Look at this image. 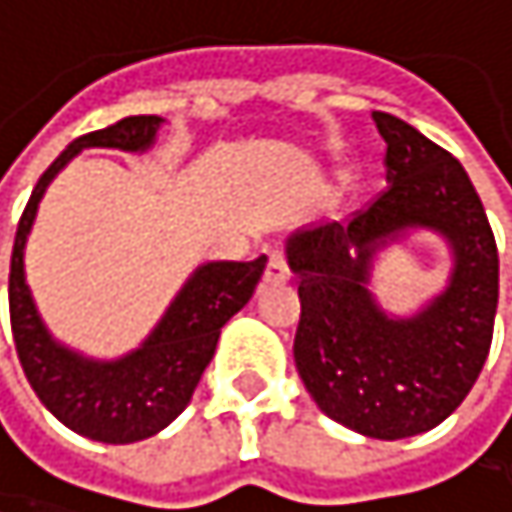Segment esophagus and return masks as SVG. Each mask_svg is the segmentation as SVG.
<instances>
[{"mask_svg":"<svg viewBox=\"0 0 512 512\" xmlns=\"http://www.w3.org/2000/svg\"><path fill=\"white\" fill-rule=\"evenodd\" d=\"M288 276H291V270H288L285 254L282 251H273L270 261H267V270H264V282L267 285H282V282H288Z\"/></svg>","mask_w":512,"mask_h":512,"instance_id":"34e87169","label":"esophagus"}]
</instances>
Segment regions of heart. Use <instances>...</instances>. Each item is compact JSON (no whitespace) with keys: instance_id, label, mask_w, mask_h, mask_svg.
<instances>
[{"instance_id":"b5f03b06","label":"heart","mask_w":512,"mask_h":512,"mask_svg":"<svg viewBox=\"0 0 512 512\" xmlns=\"http://www.w3.org/2000/svg\"><path fill=\"white\" fill-rule=\"evenodd\" d=\"M342 179H345V185H354V182H357V170H354V167H348Z\"/></svg>"}]
</instances>
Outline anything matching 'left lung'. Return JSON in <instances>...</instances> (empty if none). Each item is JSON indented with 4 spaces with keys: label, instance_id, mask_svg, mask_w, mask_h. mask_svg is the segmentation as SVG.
Instances as JSON below:
<instances>
[{
    "label": "left lung",
    "instance_id": "1",
    "mask_svg": "<svg viewBox=\"0 0 512 512\" xmlns=\"http://www.w3.org/2000/svg\"><path fill=\"white\" fill-rule=\"evenodd\" d=\"M387 143V191L348 224L288 236L300 282L297 372L336 423L399 441L444 423L489 357L498 309V248L465 167L414 125L375 110ZM411 229L451 245L448 288L414 316L384 313L371 294L377 254Z\"/></svg>",
    "mask_w": 512,
    "mask_h": 512
}]
</instances>
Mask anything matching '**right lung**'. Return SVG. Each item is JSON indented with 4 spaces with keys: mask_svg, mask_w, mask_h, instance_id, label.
Instances as JSON below:
<instances>
[{
    "mask_svg": "<svg viewBox=\"0 0 512 512\" xmlns=\"http://www.w3.org/2000/svg\"><path fill=\"white\" fill-rule=\"evenodd\" d=\"M161 125V116H125L116 125L68 143V149L41 173L20 215L11 251V333L26 381L62 426L101 444H134L152 438L185 411L203 369L215 354L221 327L251 300L267 267V258L245 264H200L179 288L155 330L140 342V348L116 360H95L53 339L38 315L23 270L26 239L47 185L83 149H152Z\"/></svg>",
    "mask_w": 512,
    "mask_h": 512,
    "instance_id": "right-lung-1",
    "label": "right lung"
}]
</instances>
